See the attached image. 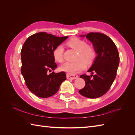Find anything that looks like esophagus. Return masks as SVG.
I'll use <instances>...</instances> for the list:
<instances>
[{"label": "esophagus", "mask_w": 135, "mask_h": 135, "mask_svg": "<svg viewBox=\"0 0 135 135\" xmlns=\"http://www.w3.org/2000/svg\"><path fill=\"white\" fill-rule=\"evenodd\" d=\"M66 77L68 79L73 80V79H75L78 78V76L76 74H71V73H67Z\"/></svg>", "instance_id": "esophagus-1"}]
</instances>
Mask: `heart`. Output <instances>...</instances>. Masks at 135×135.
<instances>
[{
    "label": "heart",
    "mask_w": 135,
    "mask_h": 135,
    "mask_svg": "<svg viewBox=\"0 0 135 135\" xmlns=\"http://www.w3.org/2000/svg\"><path fill=\"white\" fill-rule=\"evenodd\" d=\"M68 46L76 51L77 55L75 62H66L60 66V70L69 73H78L82 71L86 68V62L90 64L93 62L96 56L95 48L90 45H88L85 40L79 38H73L68 42ZM64 47L63 45H58L53 51V57L55 61L59 63L64 61Z\"/></svg>",
    "instance_id": "b5f03b06"
}]
</instances>
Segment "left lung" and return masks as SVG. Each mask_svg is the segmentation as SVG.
<instances>
[{
	"label": "left lung",
	"instance_id": "obj_1",
	"mask_svg": "<svg viewBox=\"0 0 135 135\" xmlns=\"http://www.w3.org/2000/svg\"><path fill=\"white\" fill-rule=\"evenodd\" d=\"M85 36L92 42L97 56L88 72L95 73V75H80L84 79L85 87L79 93L89 99H96L107 93L115 79L119 64V55L117 48L109 36L100 32H89Z\"/></svg>",
	"mask_w": 135,
	"mask_h": 135
}]
</instances>
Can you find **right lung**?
<instances>
[{
  "mask_svg": "<svg viewBox=\"0 0 135 135\" xmlns=\"http://www.w3.org/2000/svg\"><path fill=\"white\" fill-rule=\"evenodd\" d=\"M68 38L58 37L45 32L30 36L21 51V74L28 89L40 98L53 96L66 80L64 71L48 74L57 68L53 57L54 49Z\"/></svg>",
  "mask_w": 135,
  "mask_h": 135,
  "instance_id": "right-lung-1",
  "label": "right lung"
}]
</instances>
